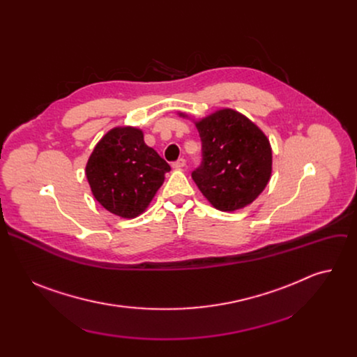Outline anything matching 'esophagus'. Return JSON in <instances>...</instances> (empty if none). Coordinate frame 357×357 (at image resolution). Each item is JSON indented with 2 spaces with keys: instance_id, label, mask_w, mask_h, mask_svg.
<instances>
[{
  "instance_id": "esophagus-1",
  "label": "esophagus",
  "mask_w": 357,
  "mask_h": 357,
  "mask_svg": "<svg viewBox=\"0 0 357 357\" xmlns=\"http://www.w3.org/2000/svg\"><path fill=\"white\" fill-rule=\"evenodd\" d=\"M185 165H186V161H185L183 158H179L178 161L172 162V168H174V169H181V168H183Z\"/></svg>"
}]
</instances>
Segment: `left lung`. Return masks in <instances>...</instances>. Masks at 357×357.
I'll list each match as a JSON object with an SVG mask.
<instances>
[{
  "label": "left lung",
  "instance_id": "left-lung-1",
  "mask_svg": "<svg viewBox=\"0 0 357 357\" xmlns=\"http://www.w3.org/2000/svg\"><path fill=\"white\" fill-rule=\"evenodd\" d=\"M179 117L189 119L178 112ZM195 123L203 162L192 178L211 205L236 212L256 200L270 182L273 148L264 131L237 110L223 107Z\"/></svg>",
  "mask_w": 357,
  "mask_h": 357
}]
</instances>
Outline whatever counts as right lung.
I'll use <instances>...</instances> for the list:
<instances>
[{
    "label": "right lung",
    "mask_w": 357,
    "mask_h": 357,
    "mask_svg": "<svg viewBox=\"0 0 357 357\" xmlns=\"http://www.w3.org/2000/svg\"><path fill=\"white\" fill-rule=\"evenodd\" d=\"M171 167L144 141V131L117 126L93 148L86 178L94 199L121 219L142 215L165 181Z\"/></svg>",
    "instance_id": "right-lung-1"
}]
</instances>
